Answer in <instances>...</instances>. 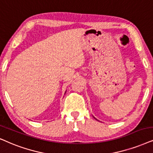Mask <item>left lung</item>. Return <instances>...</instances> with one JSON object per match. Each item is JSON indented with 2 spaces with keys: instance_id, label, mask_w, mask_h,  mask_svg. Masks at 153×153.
I'll list each match as a JSON object with an SVG mask.
<instances>
[{
  "instance_id": "obj_1",
  "label": "left lung",
  "mask_w": 153,
  "mask_h": 153,
  "mask_svg": "<svg viewBox=\"0 0 153 153\" xmlns=\"http://www.w3.org/2000/svg\"><path fill=\"white\" fill-rule=\"evenodd\" d=\"M94 118H95V117H94ZM95 119H96V118H95Z\"/></svg>"
}]
</instances>
